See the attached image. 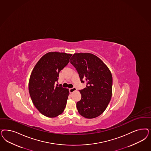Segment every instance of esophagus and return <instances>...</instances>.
<instances>
[{"instance_id": "esophagus-1", "label": "esophagus", "mask_w": 151, "mask_h": 151, "mask_svg": "<svg viewBox=\"0 0 151 151\" xmlns=\"http://www.w3.org/2000/svg\"><path fill=\"white\" fill-rule=\"evenodd\" d=\"M77 90V89H76V87H73L72 88H70L69 89V92L70 93H73L74 92V91H76Z\"/></svg>"}]
</instances>
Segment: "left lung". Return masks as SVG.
Instances as JSON below:
<instances>
[{"label":"left lung","mask_w":151,"mask_h":151,"mask_svg":"<svg viewBox=\"0 0 151 151\" xmlns=\"http://www.w3.org/2000/svg\"><path fill=\"white\" fill-rule=\"evenodd\" d=\"M69 62L76 69L81 82H87L86 88L79 90L82 98L77 103L79 113L88 119L98 117L111 99L112 74L102 60L93 54H74Z\"/></svg>","instance_id":"left-lung-1"}]
</instances>
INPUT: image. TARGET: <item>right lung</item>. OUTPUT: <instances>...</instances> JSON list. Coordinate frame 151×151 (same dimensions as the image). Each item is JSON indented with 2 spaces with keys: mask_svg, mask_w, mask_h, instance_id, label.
<instances>
[{
  "mask_svg": "<svg viewBox=\"0 0 151 151\" xmlns=\"http://www.w3.org/2000/svg\"><path fill=\"white\" fill-rule=\"evenodd\" d=\"M72 54L59 52L45 54L36 64L31 73L29 92L35 107L47 117L62 114L66 106L69 90L55 86L59 73L69 63Z\"/></svg>",
  "mask_w": 151,
  "mask_h": 151,
  "instance_id": "add662e5",
  "label": "right lung"
}]
</instances>
